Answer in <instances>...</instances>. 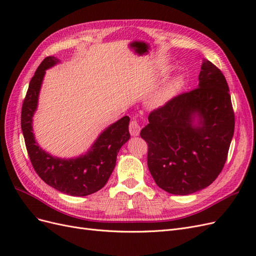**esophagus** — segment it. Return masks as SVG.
I'll return each instance as SVG.
<instances>
[{"mask_svg": "<svg viewBox=\"0 0 256 256\" xmlns=\"http://www.w3.org/2000/svg\"><path fill=\"white\" fill-rule=\"evenodd\" d=\"M140 131H141V127L138 125V122L136 120H132L129 124V132L131 136H136L140 134Z\"/></svg>", "mask_w": 256, "mask_h": 256, "instance_id": "esophagus-1", "label": "esophagus"}]
</instances>
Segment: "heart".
Segmentation results:
<instances>
[{
  "label": "heart",
  "instance_id": "heart-1",
  "mask_svg": "<svg viewBox=\"0 0 256 256\" xmlns=\"http://www.w3.org/2000/svg\"><path fill=\"white\" fill-rule=\"evenodd\" d=\"M184 86V78L182 76H176L168 83H166L158 94L154 97L152 104L156 106L164 104L168 99H171L180 92Z\"/></svg>",
  "mask_w": 256,
  "mask_h": 256
}]
</instances>
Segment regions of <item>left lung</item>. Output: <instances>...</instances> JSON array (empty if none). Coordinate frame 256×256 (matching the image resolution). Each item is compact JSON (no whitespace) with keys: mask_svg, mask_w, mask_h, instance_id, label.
<instances>
[{"mask_svg":"<svg viewBox=\"0 0 256 256\" xmlns=\"http://www.w3.org/2000/svg\"><path fill=\"white\" fill-rule=\"evenodd\" d=\"M141 138L147 166L158 187L187 196L212 184L226 164L235 128L228 85L220 69L204 60L198 86L148 115Z\"/></svg>","mask_w":256,"mask_h":256,"instance_id":"1","label":"left lung"}]
</instances>
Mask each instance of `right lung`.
<instances>
[{"mask_svg":"<svg viewBox=\"0 0 256 256\" xmlns=\"http://www.w3.org/2000/svg\"><path fill=\"white\" fill-rule=\"evenodd\" d=\"M58 62L56 58L47 56L30 79L22 104L21 129L30 164L38 176L52 188L66 194L86 196L102 189L109 180L118 152L130 138V118L124 116L112 124L100 134L90 150L78 158L62 159L42 150L35 141L32 122L46 70Z\"/></svg>","mask_w":256,"mask_h":256,"instance_id":"add662e5","label":"right lung"}]
</instances>
